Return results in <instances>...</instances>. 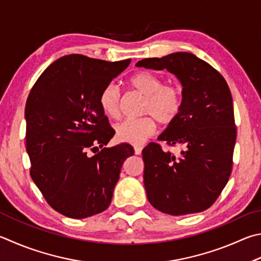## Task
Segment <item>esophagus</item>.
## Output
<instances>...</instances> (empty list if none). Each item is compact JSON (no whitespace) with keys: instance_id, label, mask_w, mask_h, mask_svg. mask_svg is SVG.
Segmentation results:
<instances>
[{"instance_id":"esophagus-1","label":"esophagus","mask_w":261,"mask_h":261,"mask_svg":"<svg viewBox=\"0 0 261 261\" xmlns=\"http://www.w3.org/2000/svg\"><path fill=\"white\" fill-rule=\"evenodd\" d=\"M141 150H143V147H140V146H136L135 147V154L136 155H140L141 154Z\"/></svg>"}]
</instances>
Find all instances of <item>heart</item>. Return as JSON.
<instances>
[{"mask_svg":"<svg viewBox=\"0 0 261 261\" xmlns=\"http://www.w3.org/2000/svg\"><path fill=\"white\" fill-rule=\"evenodd\" d=\"M132 89L145 97L141 114L137 120H125L115 127L116 138L131 145H140L156 131V120L170 124L178 118L184 106L182 90L178 84H163L162 79L148 72H138L129 80ZM103 114L116 120L121 114V92L114 83L107 84L99 96Z\"/></svg>","mask_w":261,"mask_h":261,"instance_id":"b5f03b06","label":"heart"}]
</instances>
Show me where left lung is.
<instances>
[{
    "mask_svg": "<svg viewBox=\"0 0 261 261\" xmlns=\"http://www.w3.org/2000/svg\"><path fill=\"white\" fill-rule=\"evenodd\" d=\"M136 66L167 69L181 83L184 94L181 113L158 138L182 146L179 158L155 143L143 150L147 198L171 216L204 211L220 195L233 167L236 127L228 84L191 52L147 58Z\"/></svg>",
    "mask_w": 261,
    "mask_h": 261,
    "instance_id": "1",
    "label": "left lung"
}]
</instances>
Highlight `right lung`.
Here are the masks:
<instances>
[{"label": "right lung", "mask_w": 261, "mask_h": 261, "mask_svg": "<svg viewBox=\"0 0 261 261\" xmlns=\"http://www.w3.org/2000/svg\"><path fill=\"white\" fill-rule=\"evenodd\" d=\"M130 61L64 56L41 74L27 98L31 176L52 209L66 217L83 219L105 211L123 162L135 153L129 144L103 147L115 132L99 105L101 90ZM99 148L97 154H86Z\"/></svg>", "instance_id": "right-lung-1"}]
</instances>
